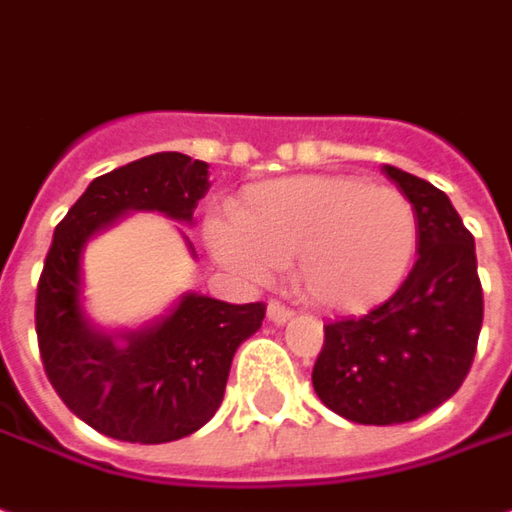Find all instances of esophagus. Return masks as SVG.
<instances>
[{"mask_svg":"<svg viewBox=\"0 0 512 512\" xmlns=\"http://www.w3.org/2000/svg\"><path fill=\"white\" fill-rule=\"evenodd\" d=\"M266 314H269L271 322H277V325H283V322H288V319H291V314H294V311H291V308H288L285 302L271 300V302H269V308H266Z\"/></svg>","mask_w":512,"mask_h":512,"instance_id":"1","label":"esophagus"}]
</instances>
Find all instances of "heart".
Wrapping results in <instances>:
<instances>
[{"label":"heart","mask_w":512,"mask_h":512,"mask_svg":"<svg viewBox=\"0 0 512 512\" xmlns=\"http://www.w3.org/2000/svg\"><path fill=\"white\" fill-rule=\"evenodd\" d=\"M215 255L249 277L294 260L308 300L342 314L395 294L420 241L415 204L361 176H297L257 184L232 207V229L215 227Z\"/></svg>","instance_id":"1"}]
</instances>
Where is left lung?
Returning a JSON list of instances; mask_svg holds the SVG:
<instances>
[{
  "label": "left lung",
  "instance_id": "8db88e82",
  "mask_svg": "<svg viewBox=\"0 0 512 512\" xmlns=\"http://www.w3.org/2000/svg\"><path fill=\"white\" fill-rule=\"evenodd\" d=\"M420 221L417 260L401 288L370 314L325 325L314 364L319 401L364 426L417 420L462 387L482 330L474 235L426 179L384 168Z\"/></svg>",
  "mask_w": 512,
  "mask_h": 512
}]
</instances>
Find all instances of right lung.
Here are the masks:
<instances>
[{"label":"right lung","instance_id":"1","mask_svg":"<svg viewBox=\"0 0 512 512\" xmlns=\"http://www.w3.org/2000/svg\"><path fill=\"white\" fill-rule=\"evenodd\" d=\"M207 162L154 154L97 176L55 227L38 277L36 333L52 389L92 429L123 443H170L201 429L224 401L232 356L266 316L263 302L229 305L187 294L156 328L125 347L86 325L81 249L125 210L193 221Z\"/></svg>","mask_w":512,"mask_h":512}]
</instances>
